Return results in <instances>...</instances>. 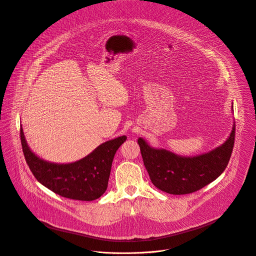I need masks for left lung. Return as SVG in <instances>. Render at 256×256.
<instances>
[{"label": "left lung", "mask_w": 256, "mask_h": 256, "mask_svg": "<svg viewBox=\"0 0 256 256\" xmlns=\"http://www.w3.org/2000/svg\"><path fill=\"white\" fill-rule=\"evenodd\" d=\"M234 130V121L230 136L222 145L192 156L154 148L140 137L138 144L150 182L162 191L174 195L189 194L214 182L224 172L230 158Z\"/></svg>", "instance_id": "1"}]
</instances>
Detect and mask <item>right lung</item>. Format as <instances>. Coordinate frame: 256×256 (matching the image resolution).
Segmentation results:
<instances>
[{
	"label": "right lung",
	"mask_w": 256,
	"mask_h": 256,
	"mask_svg": "<svg viewBox=\"0 0 256 256\" xmlns=\"http://www.w3.org/2000/svg\"><path fill=\"white\" fill-rule=\"evenodd\" d=\"M126 139V136L114 138L78 160L58 164L46 160L32 152L20 126L24 154L37 180L62 197L80 201L96 200L106 192L113 158Z\"/></svg>",
	"instance_id": "obj_1"
}]
</instances>
